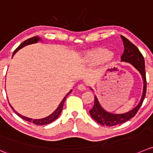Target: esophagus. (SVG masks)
I'll return each instance as SVG.
<instances>
[{"label":"esophagus","instance_id":"esophagus-1","mask_svg":"<svg viewBox=\"0 0 153 153\" xmlns=\"http://www.w3.org/2000/svg\"><path fill=\"white\" fill-rule=\"evenodd\" d=\"M77 88H78L79 90H81V91H83V90H86L85 85H84V84H79V85H78V87H77Z\"/></svg>","mask_w":153,"mask_h":153}]
</instances>
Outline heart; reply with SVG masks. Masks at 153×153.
<instances>
[{
	"label": "heart",
	"instance_id": "b5f03b06",
	"mask_svg": "<svg viewBox=\"0 0 153 153\" xmlns=\"http://www.w3.org/2000/svg\"><path fill=\"white\" fill-rule=\"evenodd\" d=\"M113 55L107 48H97L85 53L83 58L84 63L89 66H96L103 63L105 60L112 58Z\"/></svg>",
	"mask_w": 153,
	"mask_h": 153
}]
</instances>
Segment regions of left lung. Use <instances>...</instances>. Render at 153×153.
Wrapping results in <instances>:
<instances>
[{
  "label": "left lung",
  "instance_id": "8db88e82",
  "mask_svg": "<svg viewBox=\"0 0 153 153\" xmlns=\"http://www.w3.org/2000/svg\"><path fill=\"white\" fill-rule=\"evenodd\" d=\"M121 39L124 45V53L121 56V60L130 63L137 70H138L143 79V91L142 98L138 105L131 111L123 114H114L105 111L99 105L96 96H95L94 105L93 108L90 110V116L98 123L102 126H113L123 123L135 116V114H137L143 104L146 93V78L143 56L142 55L138 48L125 36H121Z\"/></svg>",
  "mask_w": 153,
  "mask_h": 153
}]
</instances>
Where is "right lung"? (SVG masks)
I'll return each instance as SVG.
<instances>
[{
  "instance_id": "right-lung-1",
  "label": "right lung",
  "mask_w": 153,
  "mask_h": 153,
  "mask_svg": "<svg viewBox=\"0 0 153 153\" xmlns=\"http://www.w3.org/2000/svg\"><path fill=\"white\" fill-rule=\"evenodd\" d=\"M39 39H39V37L34 36V37H32V38H30V39H27V40L24 41V42H22V43L21 44V45H19V46L18 47V48H16V50H15L14 53H13V55H14V54H16V53L17 52V51H19V49L22 48H23V47L26 46V45H30V44L36 43V42H38V40H39ZM71 92H72V90H70V91H69V93H67V95H66V96H65L64 98H63V100H62V102H60V105H59V106L57 107V108L55 110V111H54V112H53L52 114H51V115H49V116L47 117L43 118V119L32 120V119H30V118H28V117H26L22 116L21 114H18V113L16 112V111H15V110L13 109V108H13V110L15 111V113H16V114H17L18 116L22 118V119H23V120H25L27 121V122L33 123V124H36V125H39V126L46 125V124H48V123H51V122H53V121H54L56 119H57V117H58L59 115H60V113H61L62 109H63V105H64L65 100H66V97H67L68 95L70 94Z\"/></svg>"
}]
</instances>
